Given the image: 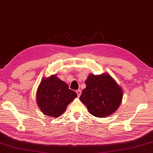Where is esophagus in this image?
<instances>
[{"mask_svg":"<svg viewBox=\"0 0 153 153\" xmlns=\"http://www.w3.org/2000/svg\"><path fill=\"white\" fill-rule=\"evenodd\" d=\"M76 93H77V96H78V97H79L80 95H81V90H77V91H76Z\"/></svg>","mask_w":153,"mask_h":153,"instance_id":"esophagus-1","label":"esophagus"}]
</instances>
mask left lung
Returning <instances> with one entry per match:
<instances>
[{
    "instance_id": "obj_1",
    "label": "left lung",
    "mask_w": 153,
    "mask_h": 153,
    "mask_svg": "<svg viewBox=\"0 0 153 153\" xmlns=\"http://www.w3.org/2000/svg\"><path fill=\"white\" fill-rule=\"evenodd\" d=\"M79 100L91 114L104 118L116 112L123 97V89L108 73L90 74Z\"/></svg>"
}]
</instances>
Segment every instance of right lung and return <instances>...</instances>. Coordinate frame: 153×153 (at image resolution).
<instances>
[{
	"label": "right lung",
	"instance_id": "1",
	"mask_svg": "<svg viewBox=\"0 0 153 153\" xmlns=\"http://www.w3.org/2000/svg\"><path fill=\"white\" fill-rule=\"evenodd\" d=\"M77 94L55 75L43 77L38 86L36 100L39 109L46 116L57 118L76 98Z\"/></svg>",
	"mask_w": 153,
	"mask_h": 153
}]
</instances>
